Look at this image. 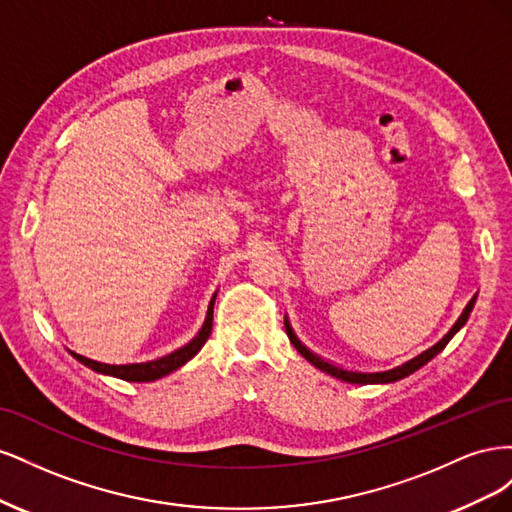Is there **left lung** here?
Returning <instances> with one entry per match:
<instances>
[{
	"instance_id": "1",
	"label": "left lung",
	"mask_w": 512,
	"mask_h": 512,
	"mask_svg": "<svg viewBox=\"0 0 512 512\" xmlns=\"http://www.w3.org/2000/svg\"><path fill=\"white\" fill-rule=\"evenodd\" d=\"M474 303H476V294L470 299V303L466 305V309H463L461 316L457 318V322L451 327V331H448V333L440 339L438 344H433V346L427 348L425 352L416 354L414 359H410V361H406V363H401V365H397V367H393V369H386V371H354V369H344V367H339V365H335V363L324 361L322 356L314 354L312 350H307V348L299 342V337L294 335V331H292L288 320H284V324H286V333H288V337H290V344H292L294 348H297V350L305 356V359H307L309 363H312L314 367H318L320 371H327L329 376H333V378H337V380L350 382V384H389V382H395V380H401V378H406V376L414 374L416 369H421L423 365H427V363L433 359V356H436L438 352H442L444 346L453 339V335L463 327V324L468 322V318H470V314H472Z\"/></svg>"
}]
</instances>
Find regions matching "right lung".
I'll list each match as a JSON object with an SVG mask.
<instances>
[{
    "mask_svg": "<svg viewBox=\"0 0 512 512\" xmlns=\"http://www.w3.org/2000/svg\"><path fill=\"white\" fill-rule=\"evenodd\" d=\"M213 303H215V294H213V299L209 303L203 329L198 331V335L192 339V342L185 344L183 348H179L175 352L162 356V359L147 361V363H130V365H108V363H98L94 359H87V356L76 354V352H72V356H74L76 361H81L89 369H94V371H98V374H104V376H115V378L128 380V382H151V380H158L162 376H168L170 371L179 369L181 365H185L190 359H194V356L198 354V350L205 346V342H207L209 335H211V327H213Z\"/></svg>",
    "mask_w": 512,
    "mask_h": 512,
    "instance_id": "right-lung-1",
    "label": "right lung"
}]
</instances>
